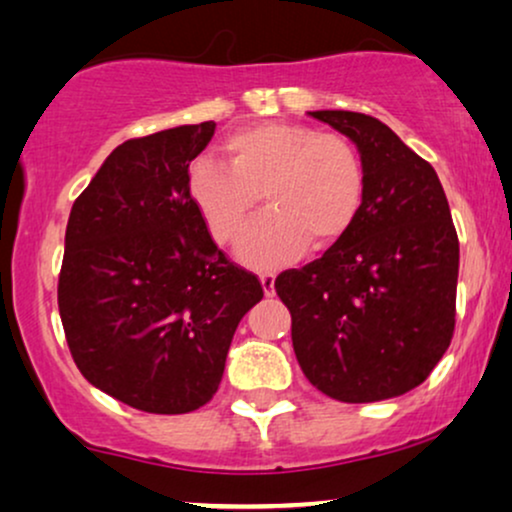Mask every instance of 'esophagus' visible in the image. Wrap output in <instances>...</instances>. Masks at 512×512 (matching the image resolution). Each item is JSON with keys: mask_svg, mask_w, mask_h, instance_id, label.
<instances>
[{"mask_svg": "<svg viewBox=\"0 0 512 512\" xmlns=\"http://www.w3.org/2000/svg\"><path fill=\"white\" fill-rule=\"evenodd\" d=\"M275 277H277L275 272H270V270L258 272V279H261L263 291H265V296H268V298L275 296Z\"/></svg>", "mask_w": 512, "mask_h": 512, "instance_id": "esophagus-1", "label": "esophagus"}]
</instances>
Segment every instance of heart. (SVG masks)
<instances>
[{"instance_id":"b5f03b06","label":"heart","mask_w":512,"mask_h":512,"mask_svg":"<svg viewBox=\"0 0 512 512\" xmlns=\"http://www.w3.org/2000/svg\"><path fill=\"white\" fill-rule=\"evenodd\" d=\"M228 165L200 156L188 167V195L209 235L230 242L258 207L268 212L237 240V256L256 268L289 263L345 233L359 214L366 174L345 137L307 125L268 121L233 132Z\"/></svg>"}]
</instances>
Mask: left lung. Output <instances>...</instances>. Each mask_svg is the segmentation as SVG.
Here are the masks:
<instances>
[{
    "mask_svg": "<svg viewBox=\"0 0 512 512\" xmlns=\"http://www.w3.org/2000/svg\"><path fill=\"white\" fill-rule=\"evenodd\" d=\"M352 139L366 188L359 214L319 261L275 279L307 380L342 403L422 384L450 347L459 240L433 167L389 125L356 111H310Z\"/></svg>",
    "mask_w": 512,
    "mask_h": 512,
    "instance_id": "left-lung-1",
    "label": "left lung"
}]
</instances>
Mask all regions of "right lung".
Returning a JSON list of instances; mask_svg holds the SVG:
<instances>
[{
    "instance_id": "obj_1",
    "label": "right lung",
    "mask_w": 512,
    "mask_h": 512,
    "mask_svg": "<svg viewBox=\"0 0 512 512\" xmlns=\"http://www.w3.org/2000/svg\"><path fill=\"white\" fill-rule=\"evenodd\" d=\"M214 128L116 146L67 221L58 307L69 352L93 387L153 415H184L216 394L235 328L263 298L188 195V165Z\"/></svg>"
}]
</instances>
